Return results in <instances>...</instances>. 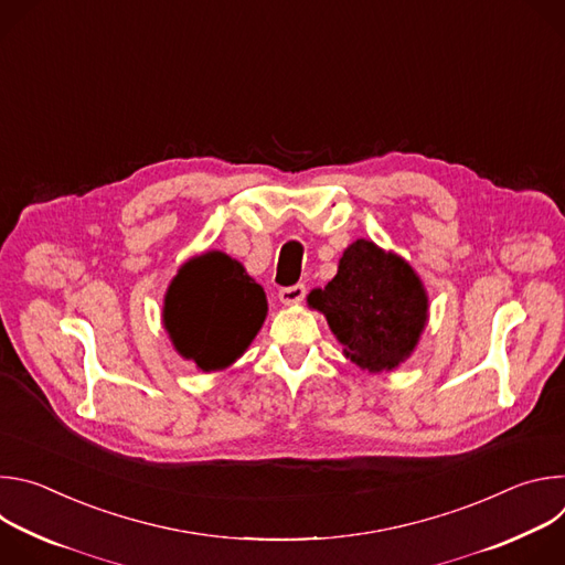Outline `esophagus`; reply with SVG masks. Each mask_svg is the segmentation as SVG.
Segmentation results:
<instances>
[{"mask_svg": "<svg viewBox=\"0 0 565 565\" xmlns=\"http://www.w3.org/2000/svg\"><path fill=\"white\" fill-rule=\"evenodd\" d=\"M303 297H306V286L303 284H295V286H288V288L279 290V301L284 306H295V303L303 301Z\"/></svg>", "mask_w": 565, "mask_h": 565, "instance_id": "esophagus-1", "label": "esophagus"}]
</instances>
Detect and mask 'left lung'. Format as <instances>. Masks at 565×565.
I'll use <instances>...</instances> for the list:
<instances>
[{"mask_svg":"<svg viewBox=\"0 0 565 565\" xmlns=\"http://www.w3.org/2000/svg\"><path fill=\"white\" fill-rule=\"evenodd\" d=\"M308 306L327 317L344 355L369 373L405 364L429 321V295L418 273L371 238L353 241L338 275L310 290Z\"/></svg>","mask_w":565,"mask_h":565,"instance_id":"8db88e82","label":"left lung"}]
</instances>
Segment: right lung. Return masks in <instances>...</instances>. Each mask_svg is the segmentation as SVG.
I'll list each match as a JSON object with an SVG mask.
<instances>
[{
  "label": "right lung",
  "mask_w": 565,
  "mask_h": 565,
  "mask_svg": "<svg viewBox=\"0 0 565 565\" xmlns=\"http://www.w3.org/2000/svg\"><path fill=\"white\" fill-rule=\"evenodd\" d=\"M266 315L264 288L221 250L188 259L163 301V327L174 351L203 373L223 371L244 355Z\"/></svg>",
  "instance_id": "right-lung-1"
}]
</instances>
